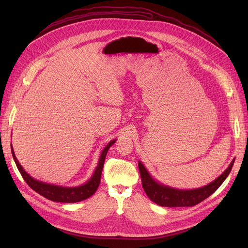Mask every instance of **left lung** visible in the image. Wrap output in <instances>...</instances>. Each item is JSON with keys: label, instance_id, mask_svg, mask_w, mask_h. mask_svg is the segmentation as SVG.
I'll list each match as a JSON object with an SVG mask.
<instances>
[{"label": "left lung", "instance_id": "1", "mask_svg": "<svg viewBox=\"0 0 248 248\" xmlns=\"http://www.w3.org/2000/svg\"><path fill=\"white\" fill-rule=\"evenodd\" d=\"M234 162L235 158L231 161L228 169L219 177H217L214 181L208 185L193 189H178L158 182L150 175L148 170L140 160L139 169L142 188H144L148 198L155 204L161 207H192L206 200L217 190L229 176Z\"/></svg>", "mask_w": 248, "mask_h": 248}]
</instances>
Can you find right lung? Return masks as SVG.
Here are the masks:
<instances>
[{"mask_svg":"<svg viewBox=\"0 0 248 248\" xmlns=\"http://www.w3.org/2000/svg\"><path fill=\"white\" fill-rule=\"evenodd\" d=\"M117 140H110L108 144L102 149V151L99 156L98 163H97V167L88 181L84 184L78 185V186H60L56 184H50L43 181H39V180L34 179L32 176H30L28 172L24 170L18 162L16 153H14V150L11 145V152L13 159L16 161V167L20 172V175L24 178L27 184L31 187L33 190L38 192L40 196L44 197L47 200H50L52 202H81L95 193V191L98 188L100 184V178H101V172L103 169V163L106 160V156L110 146H112L116 142Z\"/></svg>","mask_w":248,"mask_h":248,"instance_id":"right-lung-1","label":"right lung"}]
</instances>
